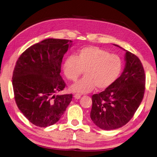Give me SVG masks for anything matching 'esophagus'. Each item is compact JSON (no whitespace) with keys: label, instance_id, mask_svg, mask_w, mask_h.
<instances>
[{"label":"esophagus","instance_id":"obj_1","mask_svg":"<svg viewBox=\"0 0 157 157\" xmlns=\"http://www.w3.org/2000/svg\"><path fill=\"white\" fill-rule=\"evenodd\" d=\"M81 95L80 94H75V95H74V97H75V99H79L80 98H81Z\"/></svg>","mask_w":157,"mask_h":157}]
</instances>
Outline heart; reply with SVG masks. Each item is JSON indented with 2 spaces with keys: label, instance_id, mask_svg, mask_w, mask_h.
<instances>
[{
  "label": "heart",
  "instance_id": "1",
  "mask_svg": "<svg viewBox=\"0 0 157 157\" xmlns=\"http://www.w3.org/2000/svg\"><path fill=\"white\" fill-rule=\"evenodd\" d=\"M123 63L119 56L97 47L80 50L76 57L69 56L64 63V73L68 79L76 81L85 71V76L71 86L74 93H87L95 87L104 90L119 76Z\"/></svg>",
  "mask_w": 157,
  "mask_h": 157
}]
</instances>
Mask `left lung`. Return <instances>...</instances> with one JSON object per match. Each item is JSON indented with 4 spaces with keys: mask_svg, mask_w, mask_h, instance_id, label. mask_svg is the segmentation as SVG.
Returning <instances> with one entry per match:
<instances>
[{
    "mask_svg": "<svg viewBox=\"0 0 157 157\" xmlns=\"http://www.w3.org/2000/svg\"><path fill=\"white\" fill-rule=\"evenodd\" d=\"M123 50L126 52L125 66L121 75L111 86L92 96L90 118L103 130L117 129L127 124L144 97L145 74L143 64L136 55Z\"/></svg>",
    "mask_w": 157,
    "mask_h": 157,
    "instance_id": "1",
    "label": "left lung"
}]
</instances>
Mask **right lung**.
I'll return each mask as SVG.
<instances>
[{
	"label": "right lung",
	"mask_w": 157,
	"mask_h": 157,
	"mask_svg": "<svg viewBox=\"0 0 157 157\" xmlns=\"http://www.w3.org/2000/svg\"><path fill=\"white\" fill-rule=\"evenodd\" d=\"M72 43L66 39H45L26 49L15 65V101L23 115L37 127L55 124L72 101L71 94L55 95L66 85L60 75V68Z\"/></svg>",
	"instance_id": "add662e5"
}]
</instances>
